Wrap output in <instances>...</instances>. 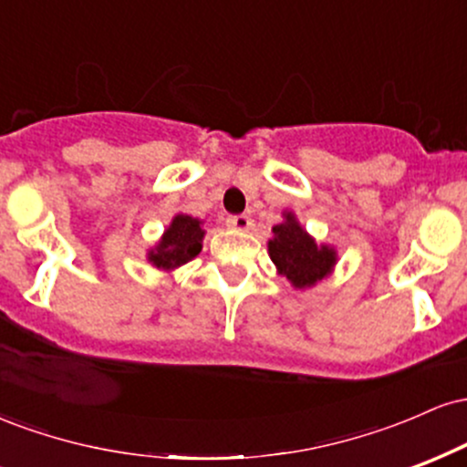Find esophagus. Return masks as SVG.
Here are the masks:
<instances>
[{
  "mask_svg": "<svg viewBox=\"0 0 467 467\" xmlns=\"http://www.w3.org/2000/svg\"><path fill=\"white\" fill-rule=\"evenodd\" d=\"M228 226L245 233V230L252 228V217L250 215H233V217H228Z\"/></svg>",
  "mask_w": 467,
  "mask_h": 467,
  "instance_id": "obj_1",
  "label": "esophagus"
}]
</instances>
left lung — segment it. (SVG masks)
Returning a JSON list of instances; mask_svg holds the SVG:
<instances>
[{
	"label": "left lung",
	"mask_w": 467,
	"mask_h": 467,
	"mask_svg": "<svg viewBox=\"0 0 467 467\" xmlns=\"http://www.w3.org/2000/svg\"><path fill=\"white\" fill-rule=\"evenodd\" d=\"M267 254L276 265L278 275L285 276L292 287L301 292L331 276L337 264L334 245L318 244L292 211H283V222L272 228Z\"/></svg>",
	"instance_id": "8db88e82"
}]
</instances>
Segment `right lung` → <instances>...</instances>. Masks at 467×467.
<instances>
[{
  "label": "right lung",
  "mask_w": 467,
  "mask_h": 467,
  "mask_svg": "<svg viewBox=\"0 0 467 467\" xmlns=\"http://www.w3.org/2000/svg\"><path fill=\"white\" fill-rule=\"evenodd\" d=\"M206 230L197 217L178 213L153 248L147 250V261L160 272H175L202 252V241Z\"/></svg>",
  "instance_id": "obj_1"
}]
</instances>
